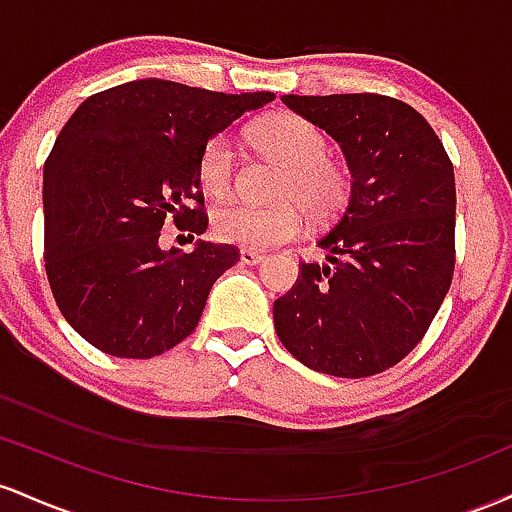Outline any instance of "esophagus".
Masks as SVG:
<instances>
[{"instance_id": "34e87169", "label": "esophagus", "mask_w": 512, "mask_h": 512, "mask_svg": "<svg viewBox=\"0 0 512 512\" xmlns=\"http://www.w3.org/2000/svg\"><path fill=\"white\" fill-rule=\"evenodd\" d=\"M239 258H241V263H244V266H258V263L263 261V256L261 251H249V249H241V254H239Z\"/></svg>"}]
</instances>
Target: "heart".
I'll use <instances>...</instances> for the list:
<instances>
[{"label":"heart","instance_id":"1","mask_svg":"<svg viewBox=\"0 0 512 512\" xmlns=\"http://www.w3.org/2000/svg\"><path fill=\"white\" fill-rule=\"evenodd\" d=\"M249 140L263 157L280 164L273 188L275 205L229 203L212 215V234L227 244L263 251L300 237L302 213L317 225L331 222L353 193L350 169L329 154V140L317 125L297 113H273L256 120ZM200 188L212 198H225L237 176V152L227 135L205 142L195 164Z\"/></svg>","mask_w":512,"mask_h":512}]
</instances>
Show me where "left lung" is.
<instances>
[{"label": "left lung", "instance_id": "left-lung-1", "mask_svg": "<svg viewBox=\"0 0 512 512\" xmlns=\"http://www.w3.org/2000/svg\"><path fill=\"white\" fill-rule=\"evenodd\" d=\"M346 154L353 193L273 304L275 333L312 370L380 375L426 336L455 275V169L409 103L382 94L283 96Z\"/></svg>", "mask_w": 512, "mask_h": 512}]
</instances>
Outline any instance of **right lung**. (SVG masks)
I'll use <instances>...</instances> for the list:
<instances>
[{"mask_svg":"<svg viewBox=\"0 0 512 512\" xmlns=\"http://www.w3.org/2000/svg\"><path fill=\"white\" fill-rule=\"evenodd\" d=\"M271 91L220 94L137 79L89 96L43 169L45 273L62 317L116 358L147 360L198 326L210 287L239 261L232 244L162 251L166 220L203 234L195 164L210 137Z\"/></svg>","mask_w":512,"mask_h":512,"instance_id":"right-lung-1","label":"right lung"}]
</instances>
